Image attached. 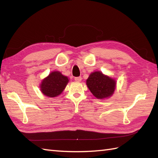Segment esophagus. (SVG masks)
Listing matches in <instances>:
<instances>
[{
    "label": "esophagus",
    "mask_w": 158,
    "mask_h": 158,
    "mask_svg": "<svg viewBox=\"0 0 158 158\" xmlns=\"http://www.w3.org/2000/svg\"><path fill=\"white\" fill-rule=\"evenodd\" d=\"M81 77H75V81H77V82H80L81 81Z\"/></svg>",
    "instance_id": "esophagus-1"
}]
</instances>
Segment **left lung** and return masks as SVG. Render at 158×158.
<instances>
[{
  "mask_svg": "<svg viewBox=\"0 0 158 158\" xmlns=\"http://www.w3.org/2000/svg\"><path fill=\"white\" fill-rule=\"evenodd\" d=\"M86 84L96 98L105 99L113 94L116 81L114 79L104 75L102 72L96 71L90 74Z\"/></svg>",
  "mask_w": 158,
  "mask_h": 158,
  "instance_id": "obj_1",
  "label": "left lung"
}]
</instances>
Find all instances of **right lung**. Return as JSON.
Listing matches in <instances>:
<instances>
[{"label": "right lung", "mask_w": 158, "mask_h": 158, "mask_svg": "<svg viewBox=\"0 0 158 158\" xmlns=\"http://www.w3.org/2000/svg\"><path fill=\"white\" fill-rule=\"evenodd\" d=\"M68 77L59 71H53L45 77L40 85L41 92L46 96L53 98L61 94L69 82Z\"/></svg>", "instance_id": "add662e5"}]
</instances>
